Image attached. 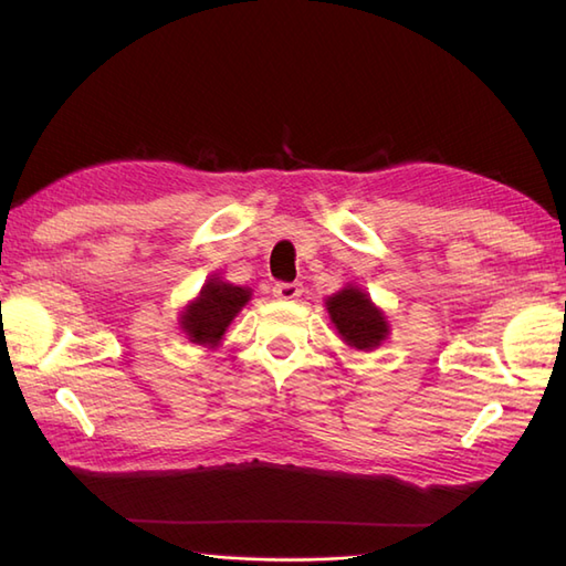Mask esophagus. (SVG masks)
Segmentation results:
<instances>
[{
  "mask_svg": "<svg viewBox=\"0 0 566 566\" xmlns=\"http://www.w3.org/2000/svg\"><path fill=\"white\" fill-rule=\"evenodd\" d=\"M302 294H304V286L298 282H290V284L282 282V284L274 286V296L284 298V302H296V298Z\"/></svg>",
  "mask_w": 566,
  "mask_h": 566,
  "instance_id": "34e87169",
  "label": "esophagus"
}]
</instances>
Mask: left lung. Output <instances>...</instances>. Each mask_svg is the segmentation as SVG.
I'll use <instances>...</instances> for the list:
<instances>
[{
	"label": "left lung",
	"instance_id": "obj_1",
	"mask_svg": "<svg viewBox=\"0 0 566 566\" xmlns=\"http://www.w3.org/2000/svg\"><path fill=\"white\" fill-rule=\"evenodd\" d=\"M326 311L343 343L355 350H377L391 333L387 314L357 284H345L340 292L328 296Z\"/></svg>",
	"mask_w": 566,
	"mask_h": 566
}]
</instances>
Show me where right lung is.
Listing matches in <instances>:
<instances>
[{"instance_id": "obj_1", "label": "right lung", "mask_w": 566, "mask_h": 566, "mask_svg": "<svg viewBox=\"0 0 566 566\" xmlns=\"http://www.w3.org/2000/svg\"><path fill=\"white\" fill-rule=\"evenodd\" d=\"M250 298L252 290H248V286H238L221 280L219 274H211L203 282L201 292L179 311V331L185 333L189 343L213 350V347L221 345L228 326Z\"/></svg>"}]
</instances>
